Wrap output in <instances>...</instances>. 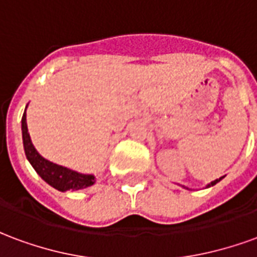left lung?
<instances>
[{"label": "left lung", "instance_id": "1", "mask_svg": "<svg viewBox=\"0 0 257 257\" xmlns=\"http://www.w3.org/2000/svg\"><path fill=\"white\" fill-rule=\"evenodd\" d=\"M224 178V176H221V178H219V179H216V180H213V182H210L209 184H208V186H206V189H208V187H212V186H215L216 183H219V182H220L221 179ZM184 189H187V187H184ZM189 190V189H187Z\"/></svg>", "mask_w": 257, "mask_h": 257}]
</instances>
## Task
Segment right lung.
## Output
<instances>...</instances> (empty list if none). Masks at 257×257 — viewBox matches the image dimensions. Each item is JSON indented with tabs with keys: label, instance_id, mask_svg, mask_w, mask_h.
Segmentation results:
<instances>
[{
	"label": "right lung",
	"instance_id": "obj_1",
	"mask_svg": "<svg viewBox=\"0 0 257 257\" xmlns=\"http://www.w3.org/2000/svg\"><path fill=\"white\" fill-rule=\"evenodd\" d=\"M27 108V106H26ZM22 138H23V147L27 160L31 167L36 169V172L41 176L49 186L59 191H67V190H81L86 189L92 184H95L96 178L93 175H84V173L75 172L73 169L53 164L48 161L36 150L30 139V134L27 129L26 122V110L22 117Z\"/></svg>",
	"mask_w": 257,
	"mask_h": 257
}]
</instances>
